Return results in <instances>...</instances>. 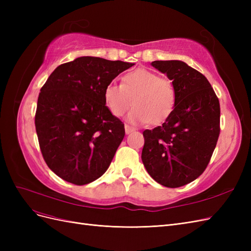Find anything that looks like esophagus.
I'll return each instance as SVG.
<instances>
[{
  "mask_svg": "<svg viewBox=\"0 0 251 251\" xmlns=\"http://www.w3.org/2000/svg\"><path fill=\"white\" fill-rule=\"evenodd\" d=\"M125 130H126V134H130V133H132L133 131H135V128L132 127V126H130L126 125V126H125Z\"/></svg>",
  "mask_w": 251,
  "mask_h": 251,
  "instance_id": "34e87169",
  "label": "esophagus"
}]
</instances>
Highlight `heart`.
Wrapping results in <instances>:
<instances>
[{
  "instance_id": "1",
  "label": "heart",
  "mask_w": 251,
  "mask_h": 251,
  "mask_svg": "<svg viewBox=\"0 0 251 251\" xmlns=\"http://www.w3.org/2000/svg\"><path fill=\"white\" fill-rule=\"evenodd\" d=\"M104 102L114 116L121 117L132 107L127 120L131 124H160L168 118L176 103V91L171 80L153 71L136 69L126 73L121 85L109 83L104 89Z\"/></svg>"
}]
</instances>
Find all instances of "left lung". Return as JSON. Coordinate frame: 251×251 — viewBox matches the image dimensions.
Segmentation results:
<instances>
[{
    "mask_svg": "<svg viewBox=\"0 0 251 251\" xmlns=\"http://www.w3.org/2000/svg\"><path fill=\"white\" fill-rule=\"evenodd\" d=\"M166 74L176 103L162 126L143 131L141 159L150 176L166 187H180L205 171L220 134V102L202 73L181 60L151 63Z\"/></svg>",
    "mask_w": 251,
    "mask_h": 251,
    "instance_id": "obj_1",
    "label": "left lung"
}]
</instances>
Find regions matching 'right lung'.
Returning <instances> with one entry per match:
<instances>
[{"mask_svg":"<svg viewBox=\"0 0 251 251\" xmlns=\"http://www.w3.org/2000/svg\"><path fill=\"white\" fill-rule=\"evenodd\" d=\"M132 66L81 56L58 66L42 87L36 134L45 162L59 178L83 185L108 170L125 137V125L105 105L104 89Z\"/></svg>","mask_w":251,"mask_h":251,"instance_id":"1","label":"right lung"}]
</instances>
